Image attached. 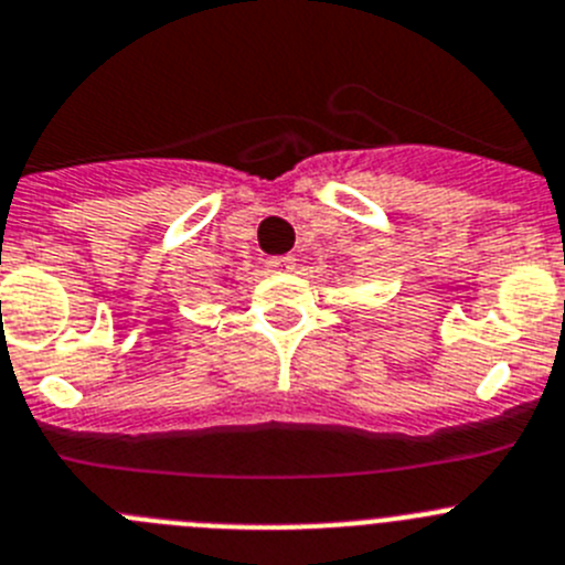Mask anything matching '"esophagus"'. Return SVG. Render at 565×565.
I'll return each mask as SVG.
<instances>
[{
	"mask_svg": "<svg viewBox=\"0 0 565 565\" xmlns=\"http://www.w3.org/2000/svg\"><path fill=\"white\" fill-rule=\"evenodd\" d=\"M295 262H298V258H295V256H273V258H267L265 265H267V270L284 273V270H292Z\"/></svg>",
	"mask_w": 565,
	"mask_h": 565,
	"instance_id": "esophagus-1",
	"label": "esophagus"
}]
</instances>
